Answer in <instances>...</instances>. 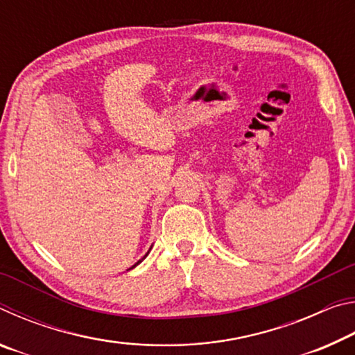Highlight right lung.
Masks as SVG:
<instances>
[{
  "mask_svg": "<svg viewBox=\"0 0 355 355\" xmlns=\"http://www.w3.org/2000/svg\"><path fill=\"white\" fill-rule=\"evenodd\" d=\"M137 263H139V261H137ZM137 263H136V264H137ZM136 264H135V266H136ZM135 266H133V268H135Z\"/></svg>",
  "mask_w": 355,
  "mask_h": 355,
  "instance_id": "add662e5",
  "label": "right lung"
}]
</instances>
